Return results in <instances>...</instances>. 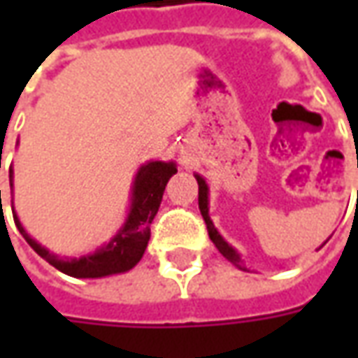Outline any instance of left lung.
Returning a JSON list of instances; mask_svg holds the SVG:
<instances>
[{
	"instance_id": "obj_1",
	"label": "left lung",
	"mask_w": 358,
	"mask_h": 358,
	"mask_svg": "<svg viewBox=\"0 0 358 358\" xmlns=\"http://www.w3.org/2000/svg\"><path fill=\"white\" fill-rule=\"evenodd\" d=\"M197 178V184H199V210H201V217L203 220H205V224H207V232H209V238L213 240V243L217 245V249L222 253V255L230 261V263L234 264V266H238V268H241L240 264V255L234 251L228 243H226L224 240H222V236L217 232V228L213 226V222H210V217H209V207H207V184H205V180L201 178V176H195Z\"/></svg>"
}]
</instances>
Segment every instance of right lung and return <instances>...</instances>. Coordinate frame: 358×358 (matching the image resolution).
Segmentation results:
<instances>
[{
  "instance_id": "obj_1",
  "label": "right lung",
  "mask_w": 358,
  "mask_h": 358,
  "mask_svg": "<svg viewBox=\"0 0 358 358\" xmlns=\"http://www.w3.org/2000/svg\"><path fill=\"white\" fill-rule=\"evenodd\" d=\"M176 172L174 163H161V161H153L141 166L136 182H134V194H132V209L128 215L124 228L113 238L110 243L105 248L95 251L94 255L80 257V259H59L57 255L50 253L48 249H43L40 243H36L20 226L19 218L13 213L15 224L22 234V238L28 241V245L34 249L38 255L45 259L51 266L61 270L63 274L74 278H101L109 276V274H118V272H126L132 266L140 263L143 257V251L148 248L149 236L151 230L149 226L155 218L161 199H163V192L166 182L172 174ZM9 182L13 186V171H9ZM0 203H1V189H0Z\"/></svg>"
}]
</instances>
